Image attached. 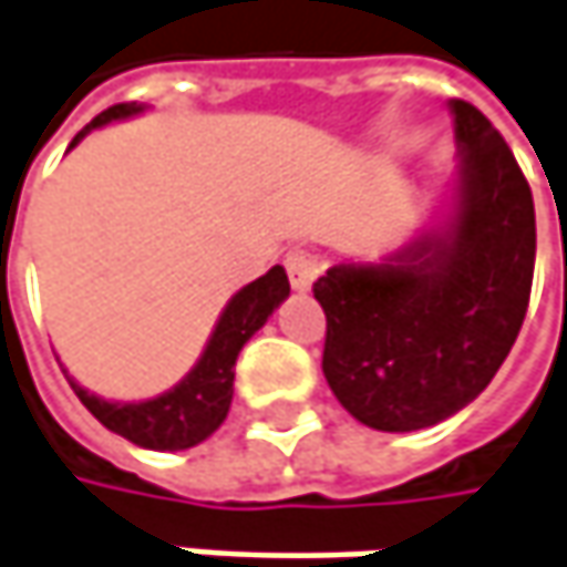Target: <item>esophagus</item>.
<instances>
[{
  "label": "esophagus",
  "instance_id": "1",
  "mask_svg": "<svg viewBox=\"0 0 567 567\" xmlns=\"http://www.w3.org/2000/svg\"><path fill=\"white\" fill-rule=\"evenodd\" d=\"M285 269H288V282L291 288H298V291H308L315 279L320 276V269H323V259H320V252L315 250H291L285 256Z\"/></svg>",
  "mask_w": 567,
  "mask_h": 567
}]
</instances>
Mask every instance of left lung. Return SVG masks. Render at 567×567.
Instances as JSON below:
<instances>
[{"instance_id": "8db88e82", "label": "left lung", "mask_w": 567, "mask_h": 567, "mask_svg": "<svg viewBox=\"0 0 567 567\" xmlns=\"http://www.w3.org/2000/svg\"><path fill=\"white\" fill-rule=\"evenodd\" d=\"M458 208L382 262H337L315 282L327 315L323 375L359 423L411 433L482 394L523 327L533 192L487 117L455 99Z\"/></svg>"}]
</instances>
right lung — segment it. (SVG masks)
I'll return each mask as SVG.
<instances>
[{
  "label": "right lung",
  "mask_w": 567,
  "mask_h": 567,
  "mask_svg": "<svg viewBox=\"0 0 567 567\" xmlns=\"http://www.w3.org/2000/svg\"><path fill=\"white\" fill-rule=\"evenodd\" d=\"M137 112H144V105H137V102L112 105L102 115L92 117L83 131L73 137V144L83 137L85 131L102 127V124L117 121V117L137 115ZM288 291L291 288H288V276H285L282 266H272L266 276H259L256 282L240 288L227 301V308L217 320L215 333H212L208 347L202 352V359L195 362V369L176 388H169L159 398L137 401V404H112L105 398L89 394L73 379H70V384L76 391V398L89 408V414L95 416L102 426H109L112 433L131 440L134 446L156 452L192 450L202 440H208L224 423V416L230 411V398H234L237 355L244 350V343L288 298Z\"/></svg>",
  "instance_id": "add662e5"
}]
</instances>
